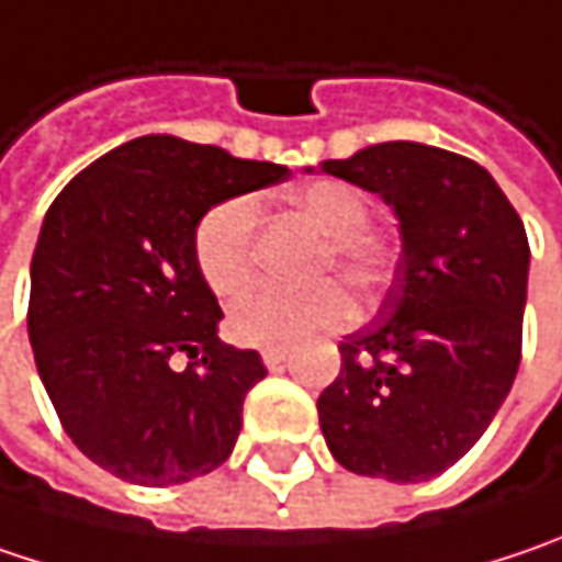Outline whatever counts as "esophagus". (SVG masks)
I'll return each instance as SVG.
<instances>
[{
  "label": "esophagus",
  "instance_id": "34e87169",
  "mask_svg": "<svg viewBox=\"0 0 562 562\" xmlns=\"http://www.w3.org/2000/svg\"><path fill=\"white\" fill-rule=\"evenodd\" d=\"M285 352H289L285 347H267L260 352V356H263V366H267V369H280L282 362H285Z\"/></svg>",
  "mask_w": 562,
  "mask_h": 562
}]
</instances>
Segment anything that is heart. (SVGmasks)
Returning a JSON list of instances; mask_svg holds the SVG:
<instances>
[{
	"instance_id": "b5f03b06",
	"label": "heart",
	"mask_w": 562,
	"mask_h": 562,
	"mask_svg": "<svg viewBox=\"0 0 562 562\" xmlns=\"http://www.w3.org/2000/svg\"><path fill=\"white\" fill-rule=\"evenodd\" d=\"M289 206L305 215L321 235V270H337L349 289L369 295L381 289L394 270V248L387 235L369 222V196L347 181L321 178L289 193ZM254 232L257 203L250 196H232L215 203L196 222L193 260L203 282L215 295L228 299L245 292L254 280ZM349 305L337 282H317L312 289L260 285L235 302L228 312V334L248 347H285L312 330L337 327Z\"/></svg>"
}]
</instances>
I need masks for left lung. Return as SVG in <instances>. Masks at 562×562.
<instances>
[{
  "label": "left lung",
  "mask_w": 562,
  "mask_h": 562,
  "mask_svg": "<svg viewBox=\"0 0 562 562\" xmlns=\"http://www.w3.org/2000/svg\"><path fill=\"white\" fill-rule=\"evenodd\" d=\"M394 210L401 260L381 314L340 344L317 397L330 454L352 474L419 483L486 432L521 362L528 235L477 161L381 143L321 161Z\"/></svg>",
  "instance_id": "obj_1"
}]
</instances>
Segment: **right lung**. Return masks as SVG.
<instances>
[{
	"instance_id": "add662e5",
	"label": "right lung",
	"mask_w": 562,
	"mask_h": 562,
	"mask_svg": "<svg viewBox=\"0 0 562 562\" xmlns=\"http://www.w3.org/2000/svg\"><path fill=\"white\" fill-rule=\"evenodd\" d=\"M285 178L273 161L139 136L53 200L31 257L27 337L66 436L98 468L178 486L232 454L267 369L257 349L218 340L193 232L215 203Z\"/></svg>"
}]
</instances>
